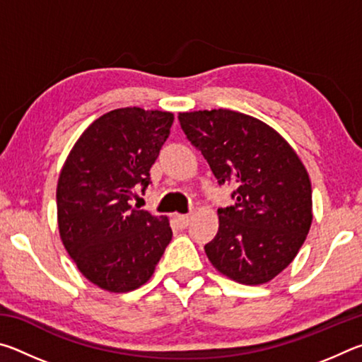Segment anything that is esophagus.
I'll return each mask as SVG.
<instances>
[{
	"instance_id": "1",
	"label": "esophagus",
	"mask_w": 362,
	"mask_h": 362,
	"mask_svg": "<svg viewBox=\"0 0 362 362\" xmlns=\"http://www.w3.org/2000/svg\"><path fill=\"white\" fill-rule=\"evenodd\" d=\"M189 218H192V217L185 216V214H183V216H182V214H179V216H175V222L179 223V226H182V228H185V226L189 223Z\"/></svg>"
}]
</instances>
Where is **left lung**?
<instances>
[{
    "label": "left lung",
    "instance_id": "8db88e82",
    "mask_svg": "<svg viewBox=\"0 0 362 362\" xmlns=\"http://www.w3.org/2000/svg\"><path fill=\"white\" fill-rule=\"evenodd\" d=\"M187 139L218 185L236 187L204 246L220 273L240 284L272 281L296 259L313 220L311 182L297 153L265 122L233 110L179 113Z\"/></svg>",
    "mask_w": 362,
    "mask_h": 362
}]
</instances>
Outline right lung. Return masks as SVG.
<instances>
[{"mask_svg":"<svg viewBox=\"0 0 362 362\" xmlns=\"http://www.w3.org/2000/svg\"><path fill=\"white\" fill-rule=\"evenodd\" d=\"M173 122V113L159 110H112L81 134L60 170V240L83 276L103 291L144 286L173 240L166 216L131 206L148 187Z\"/></svg>","mask_w":362,"mask_h":362,"instance_id":"obj_1","label":"right lung"}]
</instances>
